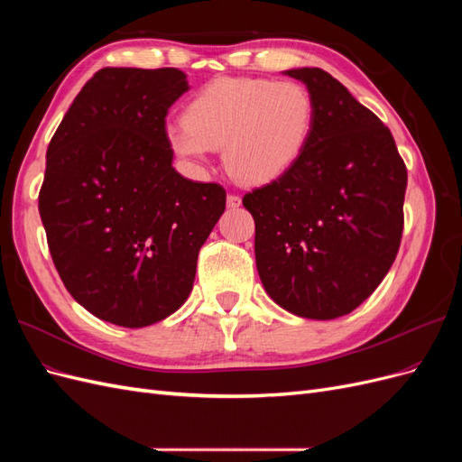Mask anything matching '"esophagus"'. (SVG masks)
Masks as SVG:
<instances>
[{
	"instance_id": "esophagus-1",
	"label": "esophagus",
	"mask_w": 462,
	"mask_h": 462,
	"mask_svg": "<svg viewBox=\"0 0 462 462\" xmlns=\"http://www.w3.org/2000/svg\"><path fill=\"white\" fill-rule=\"evenodd\" d=\"M239 206H241V197H239V194H227V208L235 209V208H239Z\"/></svg>"
}]
</instances>
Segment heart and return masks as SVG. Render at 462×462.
Masks as SVG:
<instances>
[{"mask_svg":"<svg viewBox=\"0 0 462 462\" xmlns=\"http://www.w3.org/2000/svg\"><path fill=\"white\" fill-rule=\"evenodd\" d=\"M312 94L297 82L219 79L189 102L165 138L179 158L200 165L214 148L243 185H265L300 158L314 129Z\"/></svg>","mask_w":462,"mask_h":462,"instance_id":"1","label":"heart"}]
</instances>
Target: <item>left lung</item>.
<instances>
[{
  "label": "left lung",
  "mask_w": 462,
  "mask_h": 462,
  "mask_svg": "<svg viewBox=\"0 0 462 462\" xmlns=\"http://www.w3.org/2000/svg\"><path fill=\"white\" fill-rule=\"evenodd\" d=\"M314 100V129L287 173L243 197L265 292L291 314L333 319L395 262L407 167L393 134L324 69L285 71Z\"/></svg>",
  "instance_id": "left-lung-1"
}]
</instances>
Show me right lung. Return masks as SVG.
<instances>
[{"label":"right lung","mask_w":462,"mask_h":462,"mask_svg":"<svg viewBox=\"0 0 462 462\" xmlns=\"http://www.w3.org/2000/svg\"><path fill=\"white\" fill-rule=\"evenodd\" d=\"M189 90L179 69H100L46 153L38 209L63 285L109 324L144 328L189 299L226 189L173 170L165 117Z\"/></svg>","instance_id":"right-lung-1"}]
</instances>
